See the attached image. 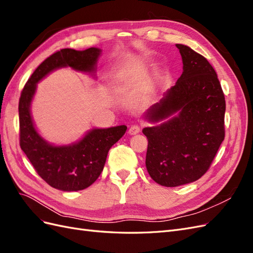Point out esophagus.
<instances>
[{"label":"esophagus","mask_w":253,"mask_h":253,"mask_svg":"<svg viewBox=\"0 0 253 253\" xmlns=\"http://www.w3.org/2000/svg\"><path fill=\"white\" fill-rule=\"evenodd\" d=\"M139 132H140V126H137V125H134L128 128V134L129 135H135V134L139 133Z\"/></svg>","instance_id":"1"}]
</instances>
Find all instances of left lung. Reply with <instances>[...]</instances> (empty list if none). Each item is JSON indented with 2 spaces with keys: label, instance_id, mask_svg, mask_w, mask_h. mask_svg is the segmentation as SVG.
Instances as JSON below:
<instances>
[{
  "label": "left lung",
  "instance_id": "8db88e82",
  "mask_svg": "<svg viewBox=\"0 0 253 253\" xmlns=\"http://www.w3.org/2000/svg\"><path fill=\"white\" fill-rule=\"evenodd\" d=\"M182 74L160 101L144 113L151 124L145 167L151 178L165 187L200 179L209 169L225 138V96L217 75L205 57L176 44Z\"/></svg>",
  "mask_w": 253,
  "mask_h": 253
}]
</instances>
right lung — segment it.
Returning a JSON list of instances; mask_svg holds the SVG:
<instances>
[{"instance_id":"right-lung-1","label":"right lung","mask_w":253,"mask_h":253,"mask_svg":"<svg viewBox=\"0 0 253 253\" xmlns=\"http://www.w3.org/2000/svg\"><path fill=\"white\" fill-rule=\"evenodd\" d=\"M102 50L64 48L52 53L37 67L22 90L19 102L20 145L37 173L52 188L71 192L89 187L101 174L112 145L126 131V126L91 128L78 141L57 145L45 140L36 128L32 102L37 84L53 71L63 67L95 77Z\"/></svg>"}]
</instances>
